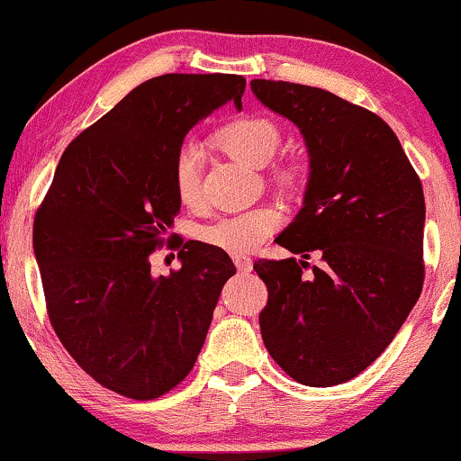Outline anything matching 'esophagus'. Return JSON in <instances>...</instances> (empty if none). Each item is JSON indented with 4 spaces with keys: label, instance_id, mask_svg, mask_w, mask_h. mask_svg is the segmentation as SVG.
Listing matches in <instances>:
<instances>
[{
    "label": "esophagus",
    "instance_id": "obj_1",
    "mask_svg": "<svg viewBox=\"0 0 461 461\" xmlns=\"http://www.w3.org/2000/svg\"><path fill=\"white\" fill-rule=\"evenodd\" d=\"M231 259H234L238 270H242V273H251L253 262H251V258H249V255H231Z\"/></svg>",
    "mask_w": 461,
    "mask_h": 461
}]
</instances>
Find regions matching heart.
Listing matches in <instances>:
<instances>
[{"mask_svg":"<svg viewBox=\"0 0 461 461\" xmlns=\"http://www.w3.org/2000/svg\"><path fill=\"white\" fill-rule=\"evenodd\" d=\"M214 143L231 158L242 160L247 165H266L275 157L281 143L279 126L273 120L262 115H242L227 122L214 132ZM270 180L284 193L301 191L304 171L296 160H276L268 169ZM174 186L176 195L185 206H195L202 197V177L195 148L182 146L174 158ZM284 223V214L275 206H259L247 212L225 216L216 223L203 227L202 240L210 247L231 255H245L258 249L262 242L279 230Z\"/></svg>","mask_w":461,"mask_h":461,"instance_id":"heart-1","label":"heart"}]
</instances>
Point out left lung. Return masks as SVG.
I'll list each match as a JSON object with an SVG mask.
<instances>
[{
	"label": "left lung",
	"mask_w": 461,
	"mask_h": 461,
	"mask_svg": "<svg viewBox=\"0 0 461 461\" xmlns=\"http://www.w3.org/2000/svg\"><path fill=\"white\" fill-rule=\"evenodd\" d=\"M266 107L309 149L304 206L276 238L290 259H259L266 350L290 378L332 386L386 350L423 290V186L380 115L320 87L253 79ZM312 252L322 264L304 276Z\"/></svg>",
	"instance_id": "left-lung-1"
}]
</instances>
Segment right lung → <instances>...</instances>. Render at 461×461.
<instances>
[{"instance_id": "add662e5", "label": "right lung", "mask_w": 461, "mask_h": 461, "mask_svg": "<svg viewBox=\"0 0 461 461\" xmlns=\"http://www.w3.org/2000/svg\"><path fill=\"white\" fill-rule=\"evenodd\" d=\"M245 86L221 72L141 83L70 141L36 210L49 321L77 365L118 395L146 402L186 378L236 275L206 242L171 245L182 266L169 276H152L149 255L174 238L185 135L227 101L240 109Z\"/></svg>"}]
</instances>
